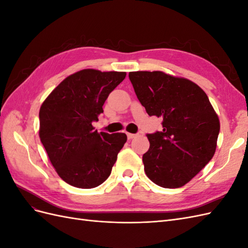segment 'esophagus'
Segmentation results:
<instances>
[{
  "instance_id": "34e87169",
  "label": "esophagus",
  "mask_w": 248,
  "mask_h": 248,
  "mask_svg": "<svg viewBox=\"0 0 248 248\" xmlns=\"http://www.w3.org/2000/svg\"><path fill=\"white\" fill-rule=\"evenodd\" d=\"M136 137H138V134H136V133H127V138H128L129 140H131V139H134Z\"/></svg>"
}]
</instances>
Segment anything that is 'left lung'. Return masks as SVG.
Instances as JSON below:
<instances>
[{
    "instance_id": "obj_1",
    "label": "left lung",
    "mask_w": 248,
    "mask_h": 248,
    "mask_svg": "<svg viewBox=\"0 0 248 248\" xmlns=\"http://www.w3.org/2000/svg\"><path fill=\"white\" fill-rule=\"evenodd\" d=\"M134 92L162 130L148 133L145 171L164 188H178L205 168L215 153L220 124L208 96L189 79L161 71L129 72Z\"/></svg>"
}]
</instances>
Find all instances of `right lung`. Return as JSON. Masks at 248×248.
<instances>
[{
    "mask_svg": "<svg viewBox=\"0 0 248 248\" xmlns=\"http://www.w3.org/2000/svg\"><path fill=\"white\" fill-rule=\"evenodd\" d=\"M126 72L84 69L66 78L39 111V137L58 175L78 188H94L109 177L127 140L125 133H98L92 126Z\"/></svg>",
    "mask_w": 248,
    "mask_h": 248,
    "instance_id": "obj_1",
    "label": "right lung"
}]
</instances>
